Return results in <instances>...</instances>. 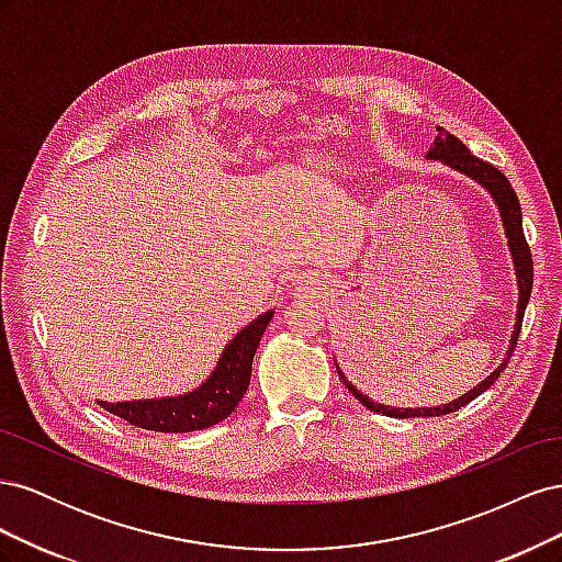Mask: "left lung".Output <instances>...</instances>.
Listing matches in <instances>:
<instances>
[{
  "label": "left lung",
  "mask_w": 562,
  "mask_h": 562,
  "mask_svg": "<svg viewBox=\"0 0 562 562\" xmlns=\"http://www.w3.org/2000/svg\"><path fill=\"white\" fill-rule=\"evenodd\" d=\"M429 159H438L448 164L450 168H454V171L469 176L471 180L481 182L485 190L492 194V199H495L497 209H499V215H502V223H504V232H506V239H508V248H512V258H514V267H516V279H518V316H516V326H514V335H512V347H508L506 351V359L504 363L492 372V375H487L479 386L471 389L469 394L459 396L457 401L448 403V405H438V407H389V405H382V403H375L370 401L368 396H363L359 389H353L347 378L342 375V370H339L337 366V375L339 380H342L347 384V389L351 391V394L359 398L368 411L372 413H380V415H386V417H440V415H448V413H454L459 411V407H464L467 403H471L475 396H481L485 389H490L492 384H495V380L499 378V372L506 368L508 359H512V353L518 345V335H520V326H522V316H525V307L527 302H530V293H532V252H530V246H527L525 241V234H522V213H520V201L514 192L512 182L506 180V176L502 171H497L495 166L473 157L471 149L454 138L452 133H448L446 128L438 126V135L434 145L429 147Z\"/></svg>",
  "instance_id": "8db88e82"
}]
</instances>
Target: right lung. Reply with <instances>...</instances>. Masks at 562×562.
Returning a JSON list of instances; mask_svg holds the SVG:
<instances>
[{
  "instance_id": "obj_1",
  "label": "right lung",
  "mask_w": 562,
  "mask_h": 562,
  "mask_svg": "<svg viewBox=\"0 0 562 562\" xmlns=\"http://www.w3.org/2000/svg\"><path fill=\"white\" fill-rule=\"evenodd\" d=\"M274 312H265L255 318L232 342L225 347L223 359L217 361L213 375L199 389L184 396L155 398V401H131V403H105L98 401L108 413L135 424L140 429L161 434H187L209 429L223 422L239 401L244 398L250 384L252 356L265 335L267 323Z\"/></svg>"
}]
</instances>
